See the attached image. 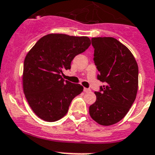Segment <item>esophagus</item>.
<instances>
[{"label":"esophagus","instance_id":"obj_1","mask_svg":"<svg viewBox=\"0 0 155 155\" xmlns=\"http://www.w3.org/2000/svg\"><path fill=\"white\" fill-rule=\"evenodd\" d=\"M84 92H91V90L89 88H84Z\"/></svg>","mask_w":155,"mask_h":155}]
</instances>
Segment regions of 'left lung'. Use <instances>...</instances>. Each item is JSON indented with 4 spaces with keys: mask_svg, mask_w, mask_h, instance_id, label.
Segmentation results:
<instances>
[{
    "mask_svg": "<svg viewBox=\"0 0 155 155\" xmlns=\"http://www.w3.org/2000/svg\"><path fill=\"white\" fill-rule=\"evenodd\" d=\"M94 62L105 85L96 92L89 114L101 125L120 121L129 112L138 90V65L129 49L114 38H92Z\"/></svg>",
    "mask_w": 155,
    "mask_h": 155,
    "instance_id": "left-lung-1",
    "label": "left lung"
}]
</instances>
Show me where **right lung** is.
Segmentation results:
<instances>
[{"mask_svg": "<svg viewBox=\"0 0 155 155\" xmlns=\"http://www.w3.org/2000/svg\"><path fill=\"white\" fill-rule=\"evenodd\" d=\"M91 45L88 37L50 34L38 40L26 54L23 64L22 88L29 105L44 121H58L83 87L62 78L71 69L77 55Z\"/></svg>", "mask_w": 155, "mask_h": 155, "instance_id": "add662e5", "label": "right lung"}]
</instances>
